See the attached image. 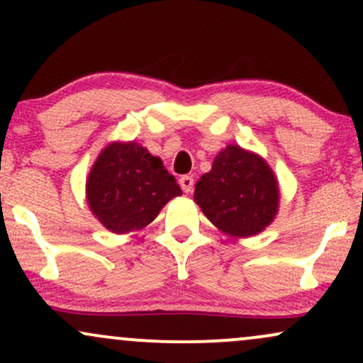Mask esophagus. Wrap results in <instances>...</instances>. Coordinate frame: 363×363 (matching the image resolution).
<instances>
[{"label":"esophagus","mask_w":363,"mask_h":363,"mask_svg":"<svg viewBox=\"0 0 363 363\" xmlns=\"http://www.w3.org/2000/svg\"><path fill=\"white\" fill-rule=\"evenodd\" d=\"M179 184H181L184 193H191L194 187V179H193V176H182L181 179H179Z\"/></svg>","instance_id":"34e87169"}]
</instances>
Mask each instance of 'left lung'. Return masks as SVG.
<instances>
[{
  "label": "left lung",
  "instance_id": "1",
  "mask_svg": "<svg viewBox=\"0 0 363 363\" xmlns=\"http://www.w3.org/2000/svg\"><path fill=\"white\" fill-rule=\"evenodd\" d=\"M194 201L220 230L254 235L278 211L277 179L262 158L228 145L215 157L210 172L196 182Z\"/></svg>",
  "mask_w": 363,
  "mask_h": 363
}]
</instances>
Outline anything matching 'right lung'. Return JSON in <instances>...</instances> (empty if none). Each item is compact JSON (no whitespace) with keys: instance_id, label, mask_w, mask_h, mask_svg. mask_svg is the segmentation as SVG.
I'll use <instances>...</instances> for the list:
<instances>
[{"instance_id":"add662e5","label":"right lung","mask_w":363,"mask_h":363,"mask_svg":"<svg viewBox=\"0 0 363 363\" xmlns=\"http://www.w3.org/2000/svg\"><path fill=\"white\" fill-rule=\"evenodd\" d=\"M182 194L158 157L136 143H112L101 153L86 181L90 210L116 234L152 222L169 199Z\"/></svg>"}]
</instances>
